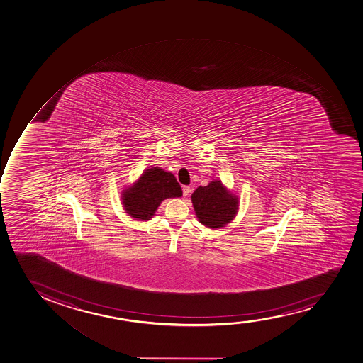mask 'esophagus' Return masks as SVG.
I'll list each match as a JSON object with an SVG mask.
<instances>
[{"label":"esophagus","instance_id":"34e87169","mask_svg":"<svg viewBox=\"0 0 363 363\" xmlns=\"http://www.w3.org/2000/svg\"><path fill=\"white\" fill-rule=\"evenodd\" d=\"M191 187L189 186H184L182 187V191H184V196H189V193H191Z\"/></svg>","mask_w":363,"mask_h":363}]
</instances>
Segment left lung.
Here are the masks:
<instances>
[{
    "mask_svg": "<svg viewBox=\"0 0 363 363\" xmlns=\"http://www.w3.org/2000/svg\"><path fill=\"white\" fill-rule=\"evenodd\" d=\"M191 203L200 223L208 228H220L235 217L239 208L238 196L228 191L220 181H211L196 188Z\"/></svg>",
    "mask_w": 363,
    "mask_h": 363,
    "instance_id": "left-lung-1",
    "label": "left lung"
}]
</instances>
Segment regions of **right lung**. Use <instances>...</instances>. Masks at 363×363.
<instances>
[{"label":"right lung","mask_w":363,"mask_h":363,"mask_svg":"<svg viewBox=\"0 0 363 363\" xmlns=\"http://www.w3.org/2000/svg\"><path fill=\"white\" fill-rule=\"evenodd\" d=\"M181 196L182 189L175 176L155 167L145 170L131 187L123 191L122 204L129 216L148 220L163 200Z\"/></svg>","instance_id":"right-lung-1"}]
</instances>
